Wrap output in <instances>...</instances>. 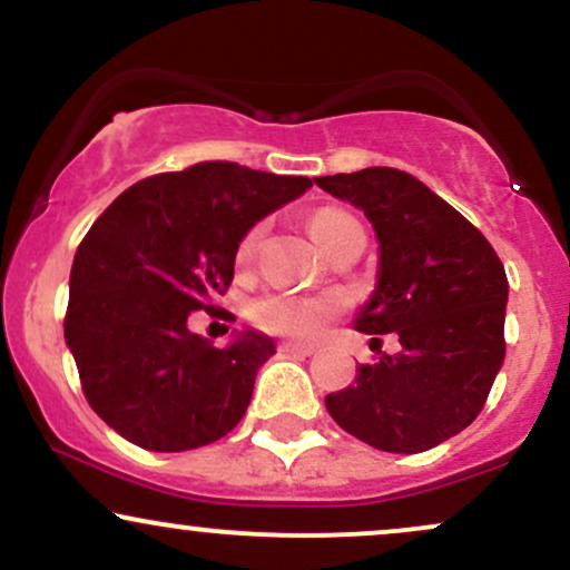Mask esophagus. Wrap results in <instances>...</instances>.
Masks as SVG:
<instances>
[{
	"label": "esophagus",
	"mask_w": 570,
	"mask_h": 570,
	"mask_svg": "<svg viewBox=\"0 0 570 570\" xmlns=\"http://www.w3.org/2000/svg\"><path fill=\"white\" fill-rule=\"evenodd\" d=\"M278 351L284 353V356H311L313 345H303V343H281Z\"/></svg>",
	"instance_id": "obj_1"
}]
</instances>
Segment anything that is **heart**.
I'll list each match as a JSON object with an SVG mask.
<instances>
[{"instance_id": "obj_1", "label": "heart", "mask_w": 570, "mask_h": 570, "mask_svg": "<svg viewBox=\"0 0 570 570\" xmlns=\"http://www.w3.org/2000/svg\"><path fill=\"white\" fill-rule=\"evenodd\" d=\"M351 214L340 212V208H322L307 219V230H311L313 240L330 252L335 240L343 235L345 227L353 225ZM259 238H263V227H254L240 238L238 252H235V263L246 267L254 259ZM345 307V297L340 292H322V294H286V292H271L257 297L248 307V316L259 330L273 332V335L311 340L330 326L332 318L337 316Z\"/></svg>"}]
</instances>
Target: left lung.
Masks as SVG:
<instances>
[{
    "instance_id": "left-lung-1",
    "label": "left lung",
    "mask_w": 570,
    "mask_h": 570,
    "mask_svg": "<svg viewBox=\"0 0 570 570\" xmlns=\"http://www.w3.org/2000/svg\"><path fill=\"white\" fill-rule=\"evenodd\" d=\"M316 185L362 208L381 244L375 289L353 326L396 332L402 345L358 364L353 385L324 399L326 410L385 453L436 448L480 415L503 364L509 281L499 254L407 171L372 166L318 176Z\"/></svg>"
}]
</instances>
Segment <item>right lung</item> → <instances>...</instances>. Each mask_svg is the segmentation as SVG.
I'll list each match as a JSON object with an SVG mask.
<instances>
[{"mask_svg": "<svg viewBox=\"0 0 570 570\" xmlns=\"http://www.w3.org/2000/svg\"><path fill=\"white\" fill-rule=\"evenodd\" d=\"M307 187V176L198 163L136 181L94 222L71 263L63 337L109 429L179 453L238 426L276 343L244 330L214 348L187 318L230 286L240 238Z\"/></svg>", "mask_w": 570, "mask_h": 570, "instance_id": "right-lung-1", "label": "right lung"}]
</instances>
